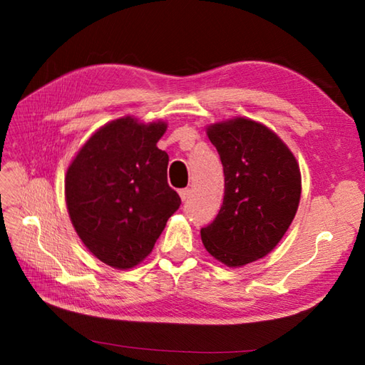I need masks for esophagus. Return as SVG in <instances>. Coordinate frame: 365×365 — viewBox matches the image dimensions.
Segmentation results:
<instances>
[{
  "instance_id": "esophagus-1",
  "label": "esophagus",
  "mask_w": 365,
  "mask_h": 365,
  "mask_svg": "<svg viewBox=\"0 0 365 365\" xmlns=\"http://www.w3.org/2000/svg\"><path fill=\"white\" fill-rule=\"evenodd\" d=\"M178 195H180V199L185 202V200H188V197L191 196V190L190 188H183V190L178 191Z\"/></svg>"
}]
</instances>
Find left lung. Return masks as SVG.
<instances>
[{
    "label": "left lung",
    "mask_w": 365,
    "mask_h": 365,
    "mask_svg": "<svg viewBox=\"0 0 365 365\" xmlns=\"http://www.w3.org/2000/svg\"><path fill=\"white\" fill-rule=\"evenodd\" d=\"M207 135L222 163L224 199L200 238L216 260L238 268L265 257L290 227L301 197L299 166L260 122L227 119L208 125Z\"/></svg>",
    "instance_id": "obj_1"
}]
</instances>
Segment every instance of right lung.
Instances as JSON below:
<instances>
[{"mask_svg": "<svg viewBox=\"0 0 365 365\" xmlns=\"http://www.w3.org/2000/svg\"><path fill=\"white\" fill-rule=\"evenodd\" d=\"M168 123L123 115L100 127L67 168L66 204L83 245L128 269L153 250L180 197L168 185L169 157L157 143Z\"/></svg>", "mask_w": 365, "mask_h": 365, "instance_id": "obj_1", "label": "right lung"}]
</instances>
